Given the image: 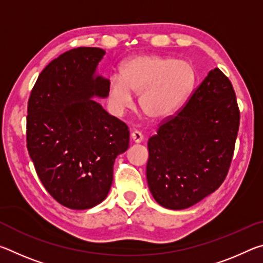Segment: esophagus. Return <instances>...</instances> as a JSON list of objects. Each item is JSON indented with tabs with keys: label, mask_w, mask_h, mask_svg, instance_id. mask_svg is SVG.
Masks as SVG:
<instances>
[{
	"label": "esophagus",
	"mask_w": 263,
	"mask_h": 263,
	"mask_svg": "<svg viewBox=\"0 0 263 263\" xmlns=\"http://www.w3.org/2000/svg\"><path fill=\"white\" fill-rule=\"evenodd\" d=\"M131 140L135 142V144H140V142L144 140V136L141 135V132L135 131L131 133Z\"/></svg>",
	"instance_id": "1"
}]
</instances>
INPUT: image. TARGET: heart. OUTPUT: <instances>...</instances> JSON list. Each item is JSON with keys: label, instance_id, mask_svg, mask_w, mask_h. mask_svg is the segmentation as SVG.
Segmentation results:
<instances>
[{"label": "heart", "instance_id": "1", "mask_svg": "<svg viewBox=\"0 0 263 263\" xmlns=\"http://www.w3.org/2000/svg\"><path fill=\"white\" fill-rule=\"evenodd\" d=\"M196 82L189 61L157 54L136 55L123 62L121 78L111 77L108 102L121 116L132 105V94H139V108L151 121L171 118L188 100Z\"/></svg>", "mask_w": 263, "mask_h": 263}]
</instances>
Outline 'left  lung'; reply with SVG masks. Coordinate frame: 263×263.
Returning <instances> with one entry per match:
<instances>
[{
	"mask_svg": "<svg viewBox=\"0 0 263 263\" xmlns=\"http://www.w3.org/2000/svg\"><path fill=\"white\" fill-rule=\"evenodd\" d=\"M240 115L230 80L209 72L184 108L148 140L146 177L160 205L183 210L219 188L228 175Z\"/></svg>",
	"mask_w": 263,
	"mask_h": 263,
	"instance_id": "1",
	"label": "left lung"
}]
</instances>
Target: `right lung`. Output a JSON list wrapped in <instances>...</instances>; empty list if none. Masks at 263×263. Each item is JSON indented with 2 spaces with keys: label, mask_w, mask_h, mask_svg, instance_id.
Masks as SVG:
<instances>
[{
  "label": "right lung",
  "mask_w": 263,
  "mask_h": 263,
  "mask_svg": "<svg viewBox=\"0 0 263 263\" xmlns=\"http://www.w3.org/2000/svg\"><path fill=\"white\" fill-rule=\"evenodd\" d=\"M105 51L78 47L51 61L31 91L26 142L43 185L73 210L100 204L114 180V162L128 148L130 132L94 99L108 97L97 73Z\"/></svg>",
  "instance_id": "obj_1"
}]
</instances>
